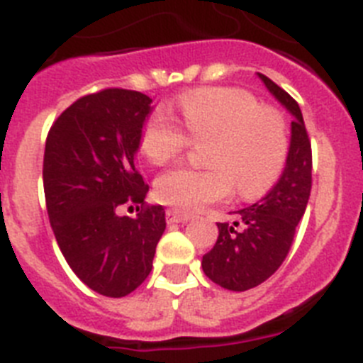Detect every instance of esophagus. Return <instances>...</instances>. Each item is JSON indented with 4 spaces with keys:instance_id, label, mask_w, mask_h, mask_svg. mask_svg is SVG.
Here are the masks:
<instances>
[{
    "instance_id": "esophagus-1",
    "label": "esophagus",
    "mask_w": 363,
    "mask_h": 363,
    "mask_svg": "<svg viewBox=\"0 0 363 363\" xmlns=\"http://www.w3.org/2000/svg\"><path fill=\"white\" fill-rule=\"evenodd\" d=\"M165 218H167V223H185L187 220H191V214L182 213V211H176V209H167Z\"/></svg>"
}]
</instances>
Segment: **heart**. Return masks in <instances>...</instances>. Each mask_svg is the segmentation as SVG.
Instances as JSON below:
<instances>
[{
	"label": "heart",
	"mask_w": 363,
	"mask_h": 363,
	"mask_svg": "<svg viewBox=\"0 0 363 363\" xmlns=\"http://www.w3.org/2000/svg\"><path fill=\"white\" fill-rule=\"evenodd\" d=\"M185 131L156 112L140 134V150L154 165L171 162L192 142H207V169L176 167L158 176L154 194L182 213H194L227 198L238 185L255 200L277 184L289 158V129L284 114L238 86H200L176 101Z\"/></svg>",
	"instance_id": "1"
}]
</instances>
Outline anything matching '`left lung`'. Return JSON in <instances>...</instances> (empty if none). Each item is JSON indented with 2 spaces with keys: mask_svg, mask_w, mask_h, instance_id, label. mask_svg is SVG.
Masks as SVG:
<instances>
[{
  "mask_svg": "<svg viewBox=\"0 0 363 363\" xmlns=\"http://www.w3.org/2000/svg\"><path fill=\"white\" fill-rule=\"evenodd\" d=\"M274 98L293 114L289 158L277 185L255 205L236 211L233 223H218L214 247L201 259L205 277L223 289L247 291L264 284L284 264L313 185V152L296 99L259 74Z\"/></svg>",
  "mask_w": 363,
  "mask_h": 363,
  "instance_id": "left-lung-1",
  "label": "left lung"
}]
</instances>
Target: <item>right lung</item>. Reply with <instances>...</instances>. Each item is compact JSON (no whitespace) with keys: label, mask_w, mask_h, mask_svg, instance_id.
Returning a JSON list of instances; mask_svg holds the SVG:
<instances>
[{"label":"right lung","mask_w":363,"mask_h":363,"mask_svg":"<svg viewBox=\"0 0 363 363\" xmlns=\"http://www.w3.org/2000/svg\"><path fill=\"white\" fill-rule=\"evenodd\" d=\"M152 99L104 89L76 99L45 143L43 189L56 242L74 274L96 293L121 298L149 277L165 230L162 205H147L149 185L134 156ZM136 206V218L120 217Z\"/></svg>","instance_id":"right-lung-1"}]
</instances>
